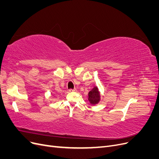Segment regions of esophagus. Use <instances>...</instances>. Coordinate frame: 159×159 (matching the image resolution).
Listing matches in <instances>:
<instances>
[{"label": "esophagus", "mask_w": 159, "mask_h": 159, "mask_svg": "<svg viewBox=\"0 0 159 159\" xmlns=\"http://www.w3.org/2000/svg\"><path fill=\"white\" fill-rule=\"evenodd\" d=\"M77 91V89H69V91L70 92H74V91Z\"/></svg>", "instance_id": "obj_1"}]
</instances>
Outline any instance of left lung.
Here are the masks:
<instances>
[{"mask_svg":"<svg viewBox=\"0 0 159 159\" xmlns=\"http://www.w3.org/2000/svg\"><path fill=\"white\" fill-rule=\"evenodd\" d=\"M88 100L91 105L98 104L100 101V93L97 86L91 89L88 93Z\"/></svg>","mask_w":159,"mask_h":159,"instance_id":"left-lung-1","label":"left lung"}]
</instances>
